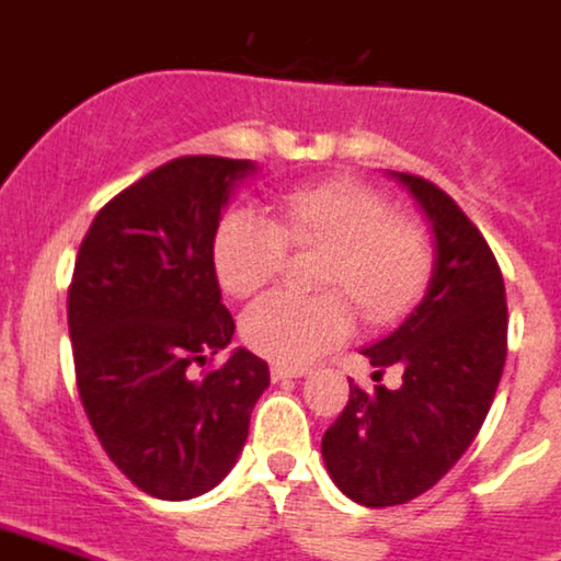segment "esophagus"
<instances>
[{"instance_id": "obj_1", "label": "esophagus", "mask_w": 561, "mask_h": 561, "mask_svg": "<svg viewBox=\"0 0 561 561\" xmlns=\"http://www.w3.org/2000/svg\"><path fill=\"white\" fill-rule=\"evenodd\" d=\"M305 374H308V368H305V365H282V362L271 365L273 382H282V379H296V376H305Z\"/></svg>"}]
</instances>
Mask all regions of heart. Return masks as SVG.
Listing matches in <instances>:
<instances>
[{"instance_id": "heart-1", "label": "heart", "mask_w": 561, "mask_h": 561, "mask_svg": "<svg viewBox=\"0 0 561 561\" xmlns=\"http://www.w3.org/2000/svg\"><path fill=\"white\" fill-rule=\"evenodd\" d=\"M288 248L324 251L319 296L273 294L242 319V339L267 359L305 365L353 331L352 299L368 322H393L431 279V239L393 214L388 196L356 179L296 187L279 199V219L230 210L214 237L216 279L237 299L265 290Z\"/></svg>"}]
</instances>
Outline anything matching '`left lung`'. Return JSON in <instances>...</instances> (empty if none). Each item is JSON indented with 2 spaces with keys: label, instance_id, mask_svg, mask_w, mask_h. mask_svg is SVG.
<instances>
[{
  "label": "left lung",
  "instance_id": "8db88e82",
  "mask_svg": "<svg viewBox=\"0 0 561 561\" xmlns=\"http://www.w3.org/2000/svg\"><path fill=\"white\" fill-rule=\"evenodd\" d=\"M422 205L436 237L425 299L388 339L365 347L379 382L351 385V399L322 436L336 488L368 507L404 505L431 491L477 439L507 356L505 279L491 244L448 193L393 173ZM353 382V379H351Z\"/></svg>",
  "mask_w": 561,
  "mask_h": 561
}]
</instances>
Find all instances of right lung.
Returning <instances> with one entry per match:
<instances>
[{"label": "right lung", "instance_id": "obj_1", "mask_svg": "<svg viewBox=\"0 0 561 561\" xmlns=\"http://www.w3.org/2000/svg\"><path fill=\"white\" fill-rule=\"evenodd\" d=\"M253 171L251 159H171L116 193L79 244L68 288L79 399L111 462L157 499L222 482L271 385L244 347L205 368L237 331L214 237Z\"/></svg>", "mask_w": 561, "mask_h": 561}]
</instances>
